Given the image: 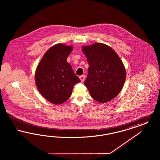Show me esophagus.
Listing matches in <instances>:
<instances>
[{"label":"esophagus","mask_w":160,"mask_h":160,"mask_svg":"<svg viewBox=\"0 0 160 160\" xmlns=\"http://www.w3.org/2000/svg\"><path fill=\"white\" fill-rule=\"evenodd\" d=\"M79 78H80V79L81 80V82H84V80H85V76H84V75L80 76L79 77Z\"/></svg>","instance_id":"34e87169"}]
</instances>
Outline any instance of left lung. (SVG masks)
Listing matches in <instances>:
<instances>
[{"mask_svg":"<svg viewBox=\"0 0 160 160\" xmlns=\"http://www.w3.org/2000/svg\"><path fill=\"white\" fill-rule=\"evenodd\" d=\"M82 52L89 66L84 84L91 96L102 103L112 100L120 92L126 80L121 59L110 46L100 43L84 46Z\"/></svg>","mask_w":160,"mask_h":160,"instance_id":"obj_1","label":"left lung"}]
</instances>
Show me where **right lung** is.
<instances>
[{
	"mask_svg": "<svg viewBox=\"0 0 160 160\" xmlns=\"http://www.w3.org/2000/svg\"><path fill=\"white\" fill-rule=\"evenodd\" d=\"M72 50L73 47L63 44L54 45L44 54L36 70L35 80L39 92L55 104L68 100L74 85L80 82L67 62Z\"/></svg>",
	"mask_w": 160,
	"mask_h": 160,
	"instance_id": "obj_1",
	"label": "right lung"
}]
</instances>
